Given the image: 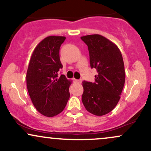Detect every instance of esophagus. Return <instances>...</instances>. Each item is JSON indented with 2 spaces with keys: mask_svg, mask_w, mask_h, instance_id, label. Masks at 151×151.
<instances>
[{
  "mask_svg": "<svg viewBox=\"0 0 151 151\" xmlns=\"http://www.w3.org/2000/svg\"><path fill=\"white\" fill-rule=\"evenodd\" d=\"M74 81L75 83H78V84H80L81 82V80H79V79H74Z\"/></svg>",
  "mask_w": 151,
  "mask_h": 151,
  "instance_id": "obj_1",
  "label": "esophagus"
}]
</instances>
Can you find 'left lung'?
Returning <instances> with one entry per match:
<instances>
[{"mask_svg": "<svg viewBox=\"0 0 151 151\" xmlns=\"http://www.w3.org/2000/svg\"><path fill=\"white\" fill-rule=\"evenodd\" d=\"M88 46L90 66L97 70L95 82L83 81L81 100L89 113L103 116L111 111L121 98L125 83V70L120 50L100 35L81 37Z\"/></svg>", "mask_w": 151, "mask_h": 151, "instance_id": "1", "label": "left lung"}]
</instances>
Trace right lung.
Masks as SVG:
<instances>
[{
  "instance_id": "obj_1",
  "label": "right lung",
  "mask_w": 151,
  "mask_h": 151,
  "mask_svg": "<svg viewBox=\"0 0 151 151\" xmlns=\"http://www.w3.org/2000/svg\"><path fill=\"white\" fill-rule=\"evenodd\" d=\"M66 37L48 36L35 48L31 56L26 82L34 106L47 117L60 114L70 99L72 81L63 74L58 78L62 67L60 59V46Z\"/></svg>"
}]
</instances>
